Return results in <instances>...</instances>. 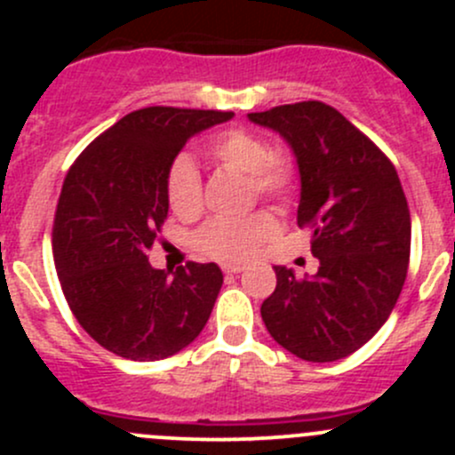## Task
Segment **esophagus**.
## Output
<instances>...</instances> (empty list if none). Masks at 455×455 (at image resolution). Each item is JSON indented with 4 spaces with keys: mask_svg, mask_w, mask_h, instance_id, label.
<instances>
[{
    "mask_svg": "<svg viewBox=\"0 0 455 455\" xmlns=\"http://www.w3.org/2000/svg\"><path fill=\"white\" fill-rule=\"evenodd\" d=\"M222 270L227 275H237V273H242V270H244V266H242V264H227V266H222Z\"/></svg>",
    "mask_w": 455,
    "mask_h": 455,
    "instance_id": "34e87169",
    "label": "esophagus"
}]
</instances>
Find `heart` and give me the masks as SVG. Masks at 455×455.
Wrapping results in <instances>:
<instances>
[{"instance_id": "heart-1", "label": "heart", "mask_w": 455, "mask_h": 455, "mask_svg": "<svg viewBox=\"0 0 455 455\" xmlns=\"http://www.w3.org/2000/svg\"><path fill=\"white\" fill-rule=\"evenodd\" d=\"M209 156L215 163L251 178L259 198L286 202L295 187V173L282 158H273V147L266 139L246 130H228L209 142ZM167 202L178 218H194L202 209V180L194 160L180 156L167 173ZM277 227L268 213L246 218H213L200 228L196 244L213 259L246 261L261 244L275 235Z\"/></svg>"}]
</instances>
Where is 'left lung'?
<instances>
[{"instance_id":"1","label":"left lung","mask_w":455,"mask_h":455,"mask_svg":"<svg viewBox=\"0 0 455 455\" xmlns=\"http://www.w3.org/2000/svg\"><path fill=\"white\" fill-rule=\"evenodd\" d=\"M291 147L299 172L297 224L313 228L319 270L297 279L275 266L261 304L270 337L291 355L330 363L352 355L387 321L410 264L411 222L387 156L319 100L249 114Z\"/></svg>"}]
</instances>
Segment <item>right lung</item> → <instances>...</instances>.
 Instances as JSON below:
<instances>
[{
    "instance_id": "obj_1",
    "label": "right lung",
    "mask_w": 455,
    "mask_h": 455,
    "mask_svg": "<svg viewBox=\"0 0 455 455\" xmlns=\"http://www.w3.org/2000/svg\"><path fill=\"white\" fill-rule=\"evenodd\" d=\"M233 112L145 108L123 116L63 180L52 253L68 306L105 350L160 361L185 350L213 310L224 275L189 261L176 273L147 259L167 218V173L189 139Z\"/></svg>"
}]
</instances>
